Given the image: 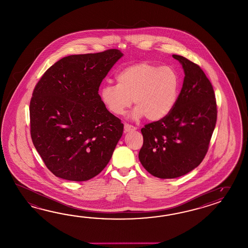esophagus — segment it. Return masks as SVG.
Returning <instances> with one entry per match:
<instances>
[{
	"label": "esophagus",
	"instance_id": "34e87169",
	"mask_svg": "<svg viewBox=\"0 0 248 248\" xmlns=\"http://www.w3.org/2000/svg\"><path fill=\"white\" fill-rule=\"evenodd\" d=\"M135 130H137V127H133V126L128 125V124L124 125V132H131V131H135Z\"/></svg>",
	"mask_w": 248,
	"mask_h": 248
}]
</instances>
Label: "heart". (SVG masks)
<instances>
[{
    "label": "heart",
    "instance_id": "heart-1",
    "mask_svg": "<svg viewBox=\"0 0 248 248\" xmlns=\"http://www.w3.org/2000/svg\"><path fill=\"white\" fill-rule=\"evenodd\" d=\"M117 85L106 84L100 89V99L113 115L122 116L132 104L133 119L145 116L148 121L166 118L179 100L181 80L170 66H158L142 62L121 69L116 76Z\"/></svg>",
    "mask_w": 248,
    "mask_h": 248
}]
</instances>
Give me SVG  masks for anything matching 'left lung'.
<instances>
[{
	"label": "left lung",
	"instance_id": "8db88e82",
	"mask_svg": "<svg viewBox=\"0 0 248 248\" xmlns=\"http://www.w3.org/2000/svg\"><path fill=\"white\" fill-rule=\"evenodd\" d=\"M172 57L185 74L178 103L166 118L141 129L144 143L139 161L160 179L184 176L201 163L217 121L214 91L204 72L186 58Z\"/></svg>",
	"mask_w": 248,
	"mask_h": 248
}]
</instances>
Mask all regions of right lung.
Returning <instances> with one entry per match:
<instances>
[{
	"label": "right lung",
	"mask_w": 248,
	"mask_h": 248,
	"mask_svg": "<svg viewBox=\"0 0 248 248\" xmlns=\"http://www.w3.org/2000/svg\"><path fill=\"white\" fill-rule=\"evenodd\" d=\"M123 56L117 49L69 55L47 69L30 102L31 138L56 177L86 181L108 164L123 133L99 87Z\"/></svg>",
	"instance_id": "add662e5"
}]
</instances>
